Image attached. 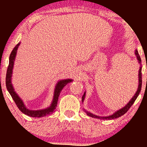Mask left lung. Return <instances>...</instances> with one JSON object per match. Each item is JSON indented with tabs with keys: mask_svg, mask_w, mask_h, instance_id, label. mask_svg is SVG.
<instances>
[{
	"mask_svg": "<svg viewBox=\"0 0 147 147\" xmlns=\"http://www.w3.org/2000/svg\"><path fill=\"white\" fill-rule=\"evenodd\" d=\"M136 57H137L138 62H139L140 63H141V58H140V57L139 54H138V52L137 51V50H136ZM138 77H139V86H138V88L137 92H136V93L135 94L134 96H133V98L131 99V101H130V102L128 103V104H126V105L124 106V108H122V109H120V110L117 111V112L115 113L113 115L109 116V117H99V116H97V115H93V114L90 113L86 112V111H85V112L88 115L90 116V117H95V118H98V119H115V118L121 117V116L125 114L129 110V109H130V108H131V106L133 105V103L135 102L136 99H137V97H138V95H139L140 92L141 88H142V66L140 67V68L139 75H138ZM84 97H85V93L84 94L83 97H82V102H83V101H84Z\"/></svg>",
	"mask_w": 147,
	"mask_h": 147,
	"instance_id": "8db88e82",
	"label": "left lung"
}]
</instances>
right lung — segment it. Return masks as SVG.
<instances>
[{"mask_svg": "<svg viewBox=\"0 0 147 147\" xmlns=\"http://www.w3.org/2000/svg\"><path fill=\"white\" fill-rule=\"evenodd\" d=\"M19 44L20 43H18V44L14 47L9 55V65H8L7 70V73H6L5 83H6L7 89L8 92H9L10 95H11L13 100L14 101L15 104H16L17 107L19 109V110L21 111L22 113H23L24 114L30 116V117H44V116L47 115H50L52 113L55 111L61 91L62 90V89L63 88V87L65 86L66 84H68V83H70V82H71L72 80L71 79H65V80L60 81V82H59L58 83H57L56 88H55V95H54V99H53V101H52V105L49 108H48V109H44V110H40V111H31L27 109V108L25 106L24 104H23V102H22L21 99H20L19 97L17 95V94L14 92V88H13L12 85H11V73H12L14 61L15 57H16V50H17L18 47V45H19Z\"/></svg>", "mask_w": 147, "mask_h": 147, "instance_id": "add662e5", "label": "right lung"}]
</instances>
